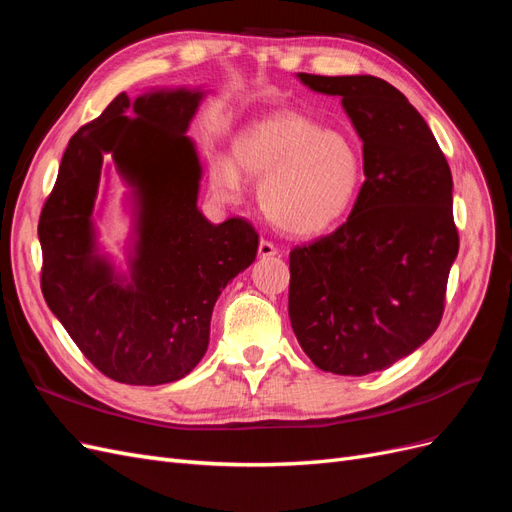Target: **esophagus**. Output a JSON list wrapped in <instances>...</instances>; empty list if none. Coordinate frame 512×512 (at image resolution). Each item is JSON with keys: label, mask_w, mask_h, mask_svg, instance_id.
Instances as JSON below:
<instances>
[{"label": "esophagus", "mask_w": 512, "mask_h": 512, "mask_svg": "<svg viewBox=\"0 0 512 512\" xmlns=\"http://www.w3.org/2000/svg\"><path fill=\"white\" fill-rule=\"evenodd\" d=\"M277 254H280V252H277L275 243H271L269 239H260V243H258V256L260 258H273Z\"/></svg>", "instance_id": "esophagus-1"}]
</instances>
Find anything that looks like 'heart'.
Returning <instances> with one entry per match:
<instances>
[{
	"label": "heart",
	"instance_id": "1",
	"mask_svg": "<svg viewBox=\"0 0 512 512\" xmlns=\"http://www.w3.org/2000/svg\"><path fill=\"white\" fill-rule=\"evenodd\" d=\"M241 175L260 179V209L277 228L307 237L331 228L348 211L363 162L348 136L284 111L245 126L232 141V162L218 158L211 164L213 194L237 200Z\"/></svg>",
	"mask_w": 512,
	"mask_h": 512
}]
</instances>
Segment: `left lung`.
<instances>
[{
  "label": "left lung",
  "mask_w": 512,
  "mask_h": 512,
  "mask_svg": "<svg viewBox=\"0 0 512 512\" xmlns=\"http://www.w3.org/2000/svg\"><path fill=\"white\" fill-rule=\"evenodd\" d=\"M342 98L363 138L365 181L348 220L290 252L288 316L322 371L367 376L438 329L459 252L453 177L421 113L378 76L299 72Z\"/></svg>",
  "instance_id": "obj_1"
}]
</instances>
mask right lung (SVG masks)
<instances>
[{
	"label": "right lung",
	"mask_w": 512,
	"mask_h": 512,
	"mask_svg": "<svg viewBox=\"0 0 512 512\" xmlns=\"http://www.w3.org/2000/svg\"><path fill=\"white\" fill-rule=\"evenodd\" d=\"M200 98L179 89L130 104L119 94L70 138L40 213L44 301L89 363L121 384L188 376L207 352L222 288L258 252L245 218L215 226L196 209L200 166L183 132ZM104 152L142 198L130 287H119L93 254L88 218Z\"/></svg>",
	"instance_id": "add662e5"
}]
</instances>
